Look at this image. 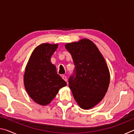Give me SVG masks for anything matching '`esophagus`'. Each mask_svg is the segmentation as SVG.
<instances>
[{"mask_svg": "<svg viewBox=\"0 0 134 134\" xmlns=\"http://www.w3.org/2000/svg\"><path fill=\"white\" fill-rule=\"evenodd\" d=\"M62 78H63V80H65V81H67V77H66V76H64V75H63V76H62Z\"/></svg>", "mask_w": 134, "mask_h": 134, "instance_id": "34e87169", "label": "esophagus"}]
</instances>
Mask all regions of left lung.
<instances>
[{
    "mask_svg": "<svg viewBox=\"0 0 134 134\" xmlns=\"http://www.w3.org/2000/svg\"><path fill=\"white\" fill-rule=\"evenodd\" d=\"M75 65L69 79L74 98L83 109H89L100 102L110 81L108 65L93 42L83 39L65 45Z\"/></svg>",
    "mask_w": 134,
    "mask_h": 134,
    "instance_id": "left-lung-1",
    "label": "left lung"
}]
</instances>
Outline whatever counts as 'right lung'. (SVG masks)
Returning <instances> with one entry per match:
<instances>
[{
  "mask_svg": "<svg viewBox=\"0 0 134 134\" xmlns=\"http://www.w3.org/2000/svg\"><path fill=\"white\" fill-rule=\"evenodd\" d=\"M58 44H42L32 53L26 65L24 82L26 92L32 99L41 105L51 102L61 88L67 85L57 74L51 57Z\"/></svg>",
  "mask_w": 134,
  "mask_h": 134,
  "instance_id": "obj_1",
  "label": "right lung"
}]
</instances>
